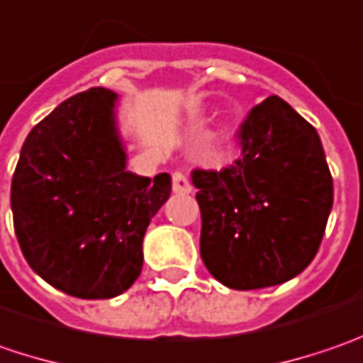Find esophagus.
<instances>
[{
	"label": "esophagus",
	"instance_id": "34e87169",
	"mask_svg": "<svg viewBox=\"0 0 363 363\" xmlns=\"http://www.w3.org/2000/svg\"><path fill=\"white\" fill-rule=\"evenodd\" d=\"M191 189H193V186H191V182L186 179V174L181 172V170H174V172H172V191L184 195V193H191Z\"/></svg>",
	"mask_w": 363,
	"mask_h": 363
}]
</instances>
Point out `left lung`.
<instances>
[{"instance_id": "obj_1", "label": "left lung", "mask_w": 363, "mask_h": 363, "mask_svg": "<svg viewBox=\"0 0 363 363\" xmlns=\"http://www.w3.org/2000/svg\"><path fill=\"white\" fill-rule=\"evenodd\" d=\"M240 156L195 168L201 258L221 284H282L313 262L333 205V179L317 130L278 95L254 105L238 132Z\"/></svg>"}]
</instances>
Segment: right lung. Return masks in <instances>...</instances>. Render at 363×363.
Instances as JSON below:
<instances>
[{"label":"right lung","instance_id":"obj_1","mask_svg":"<svg viewBox=\"0 0 363 363\" xmlns=\"http://www.w3.org/2000/svg\"><path fill=\"white\" fill-rule=\"evenodd\" d=\"M116 93L89 89L32 128L11 179L18 244L30 268L77 298H111L142 272L150 219L170 177H135L113 125Z\"/></svg>","mask_w":363,"mask_h":363}]
</instances>
